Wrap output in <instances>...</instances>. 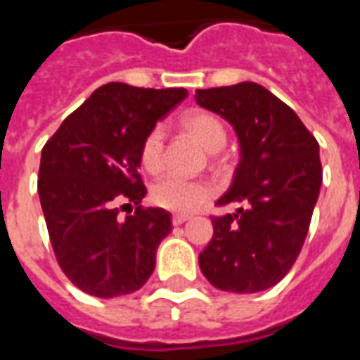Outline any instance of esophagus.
<instances>
[{"mask_svg": "<svg viewBox=\"0 0 360 360\" xmlns=\"http://www.w3.org/2000/svg\"><path fill=\"white\" fill-rule=\"evenodd\" d=\"M187 219H191V216H187V214H173L172 224L173 226H181V224H185Z\"/></svg>", "mask_w": 360, "mask_h": 360, "instance_id": "obj_1", "label": "esophagus"}]
</instances>
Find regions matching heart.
Segmentation results:
<instances>
[{
    "instance_id": "heart-1",
    "label": "heart",
    "mask_w": 360,
    "mask_h": 360,
    "mask_svg": "<svg viewBox=\"0 0 360 360\" xmlns=\"http://www.w3.org/2000/svg\"><path fill=\"white\" fill-rule=\"evenodd\" d=\"M181 125L195 136L206 150H219L226 144V129L216 115L206 111H195L183 117ZM165 133L164 127L156 125L144 134L139 150L141 165L150 173H158L164 167ZM216 193L210 181L188 179L183 175H164L150 188L152 202L169 212H195L202 208Z\"/></svg>"
}]
</instances>
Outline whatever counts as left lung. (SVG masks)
<instances>
[{
  "label": "left lung",
  "instance_id": "obj_1",
  "mask_svg": "<svg viewBox=\"0 0 360 360\" xmlns=\"http://www.w3.org/2000/svg\"><path fill=\"white\" fill-rule=\"evenodd\" d=\"M196 102L233 125L241 160L214 216V237L198 264L212 285L257 293L291 270L309 233L322 185L314 134L299 115L257 82L196 90Z\"/></svg>",
  "mask_w": 360,
  "mask_h": 360
}]
</instances>
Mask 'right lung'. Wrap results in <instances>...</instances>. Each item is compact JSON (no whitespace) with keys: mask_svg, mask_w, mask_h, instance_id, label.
Returning <instances> with one entry per match:
<instances>
[{"mask_svg":"<svg viewBox=\"0 0 360 360\" xmlns=\"http://www.w3.org/2000/svg\"><path fill=\"white\" fill-rule=\"evenodd\" d=\"M185 89L108 82L44 144L38 195L59 268L81 291L102 299L139 291L154 271L172 214L139 206L146 195L141 142ZM136 203L133 217L118 208Z\"/></svg>","mask_w":360,"mask_h":360,"instance_id":"add662e5","label":"right lung"}]
</instances>
